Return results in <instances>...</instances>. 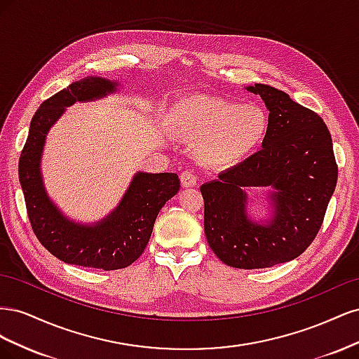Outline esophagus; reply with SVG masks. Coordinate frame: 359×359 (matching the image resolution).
<instances>
[{
    "mask_svg": "<svg viewBox=\"0 0 359 359\" xmlns=\"http://www.w3.org/2000/svg\"><path fill=\"white\" fill-rule=\"evenodd\" d=\"M181 186L182 187H194L198 184V177L194 175V173L191 170H184L181 173Z\"/></svg>",
    "mask_w": 359,
    "mask_h": 359,
    "instance_id": "1",
    "label": "esophagus"
}]
</instances>
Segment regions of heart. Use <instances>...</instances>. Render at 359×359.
Instances as JSON below:
<instances>
[{
    "label": "heart",
    "instance_id": "obj_1",
    "mask_svg": "<svg viewBox=\"0 0 359 359\" xmlns=\"http://www.w3.org/2000/svg\"><path fill=\"white\" fill-rule=\"evenodd\" d=\"M172 119L184 136L203 140V156L219 166H233L252 156L269 132L264 107L220 97L189 95L173 107Z\"/></svg>",
    "mask_w": 359,
    "mask_h": 359
}]
</instances>
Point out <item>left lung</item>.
<instances>
[{
  "mask_svg": "<svg viewBox=\"0 0 359 359\" xmlns=\"http://www.w3.org/2000/svg\"><path fill=\"white\" fill-rule=\"evenodd\" d=\"M269 111L262 149L201 187L208 244L223 264L257 269L285 264L316 238L337 184L332 139L323 119L274 86H247ZM250 187H269L273 219L260 225L245 211Z\"/></svg>",
  "mask_w": 359,
  "mask_h": 359,
  "instance_id": "8db88e82",
  "label": "left lung"
}]
</instances>
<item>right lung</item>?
I'll return each mask as SVG.
<instances>
[{
    "mask_svg": "<svg viewBox=\"0 0 359 359\" xmlns=\"http://www.w3.org/2000/svg\"><path fill=\"white\" fill-rule=\"evenodd\" d=\"M116 82L88 76L49 97L31 119L19 158V182L28 219L41 245L62 262L104 271L132 265L144 253L158 211L180 190L178 175L137 172L116 208L102 222L88 226L69 220L49 199L40 160L48 132L67 106L102 99L116 91Z\"/></svg>",
    "mask_w": 359,
    "mask_h": 359,
    "instance_id": "right-lung-1",
    "label": "right lung"
}]
</instances>
